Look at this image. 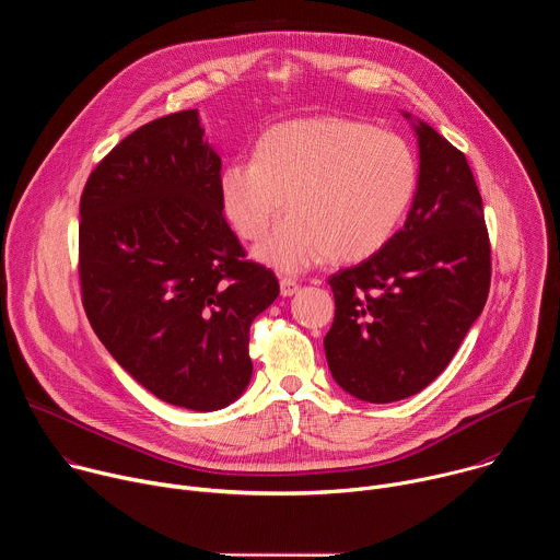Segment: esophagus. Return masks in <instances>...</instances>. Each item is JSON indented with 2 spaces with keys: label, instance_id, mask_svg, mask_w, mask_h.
Masks as SVG:
<instances>
[{
  "label": "esophagus",
  "instance_id": "esophagus-1",
  "mask_svg": "<svg viewBox=\"0 0 560 560\" xmlns=\"http://www.w3.org/2000/svg\"><path fill=\"white\" fill-rule=\"evenodd\" d=\"M279 285H281V294L283 296H292V294L299 292V281L292 279V277H281Z\"/></svg>",
  "mask_w": 560,
  "mask_h": 560
}]
</instances>
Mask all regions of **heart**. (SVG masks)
I'll list each match as a JSON object with an SVG mask.
<instances>
[{
    "label": "heart",
    "mask_w": 560,
    "mask_h": 560,
    "mask_svg": "<svg viewBox=\"0 0 560 560\" xmlns=\"http://www.w3.org/2000/svg\"><path fill=\"white\" fill-rule=\"evenodd\" d=\"M419 186L412 145L396 132L346 117L272 126L255 156H236L219 175L223 214L236 234L257 242V259L299 272L318 257L354 264L376 255L404 223Z\"/></svg>",
    "instance_id": "1"
}]
</instances>
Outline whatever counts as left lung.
<instances>
[{
  "mask_svg": "<svg viewBox=\"0 0 560 560\" xmlns=\"http://www.w3.org/2000/svg\"><path fill=\"white\" fill-rule=\"evenodd\" d=\"M415 128L419 186L404 228L376 255L328 279V365L348 394L368 404L401 401L428 387L490 292V236L467 159L432 126Z\"/></svg>",
  "mask_w": 560,
  "mask_h": 560,
  "instance_id": "1",
  "label": "left lung"
}]
</instances>
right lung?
I'll return each mask as SVG.
<instances>
[{
	"mask_svg": "<svg viewBox=\"0 0 560 560\" xmlns=\"http://www.w3.org/2000/svg\"><path fill=\"white\" fill-rule=\"evenodd\" d=\"M197 110L148 121L91 173L79 199V283L113 359L166 404L210 412L253 376L250 326L279 296L248 261L221 199V159Z\"/></svg>",
	"mask_w": 560,
	"mask_h": 560,
	"instance_id": "1",
	"label": "right lung"
}]
</instances>
